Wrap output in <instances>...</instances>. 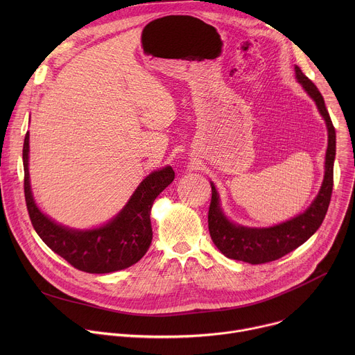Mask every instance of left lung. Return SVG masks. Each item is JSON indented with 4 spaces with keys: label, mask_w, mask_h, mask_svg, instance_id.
Returning <instances> with one entry per match:
<instances>
[{
    "label": "left lung",
    "mask_w": 355,
    "mask_h": 355,
    "mask_svg": "<svg viewBox=\"0 0 355 355\" xmlns=\"http://www.w3.org/2000/svg\"><path fill=\"white\" fill-rule=\"evenodd\" d=\"M295 78L315 101L327 128V150L324 157V177L322 187L305 212L270 227H248L232 222L223 212L219 192L214 182L208 214L212 241L229 259L248 264H264L284 257L305 243L320 227L331 198L333 166L336 159V130L326 110L324 99L318 87L295 66Z\"/></svg>",
    "instance_id": "1"
}]
</instances>
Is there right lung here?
I'll return each mask as SVG.
<instances>
[{"label":"right lung","instance_id":"1","mask_svg":"<svg viewBox=\"0 0 355 355\" xmlns=\"http://www.w3.org/2000/svg\"><path fill=\"white\" fill-rule=\"evenodd\" d=\"M24 189L31 222L44 244L74 268L108 274L136 264L153 239L150 211L155 199L173 182L174 170L166 166L150 173L126 205L111 220L94 229H73L55 222L36 205L29 177V132L24 140Z\"/></svg>","mask_w":355,"mask_h":355}]
</instances>
